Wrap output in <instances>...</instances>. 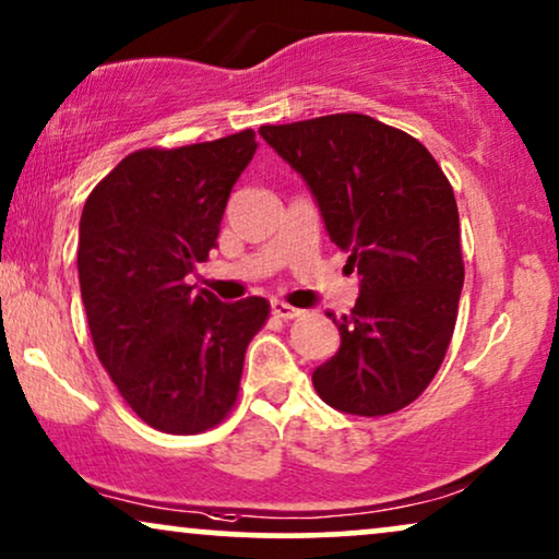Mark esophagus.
Here are the masks:
<instances>
[{
  "label": "esophagus",
  "mask_w": 559,
  "mask_h": 559,
  "mask_svg": "<svg viewBox=\"0 0 559 559\" xmlns=\"http://www.w3.org/2000/svg\"><path fill=\"white\" fill-rule=\"evenodd\" d=\"M271 311L278 319H296V317L304 314L301 309H296V307H292V304H286V301H271Z\"/></svg>",
  "instance_id": "34e87169"
}]
</instances>
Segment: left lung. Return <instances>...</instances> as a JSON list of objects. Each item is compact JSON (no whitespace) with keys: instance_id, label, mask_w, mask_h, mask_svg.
Segmentation results:
<instances>
[{"instance_id":"obj_1","label":"left lung","mask_w":559,"mask_h":559,"mask_svg":"<svg viewBox=\"0 0 559 559\" xmlns=\"http://www.w3.org/2000/svg\"><path fill=\"white\" fill-rule=\"evenodd\" d=\"M260 135L314 193L330 240L360 275L340 349L311 376L324 404L393 414L440 370L465 265L455 191L419 140L368 115L263 124Z\"/></svg>"}]
</instances>
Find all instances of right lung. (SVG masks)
Wrapping results in <instances>:
<instances>
[{
  "label": "right lung",
  "instance_id": "obj_1",
  "mask_svg": "<svg viewBox=\"0 0 559 559\" xmlns=\"http://www.w3.org/2000/svg\"><path fill=\"white\" fill-rule=\"evenodd\" d=\"M255 132L130 153L88 193L79 284L88 330L117 391L145 424L199 435L233 412L245 349L271 314L260 296L225 304L186 275L217 248L229 191Z\"/></svg>",
  "mask_w": 559,
  "mask_h": 559
}]
</instances>
